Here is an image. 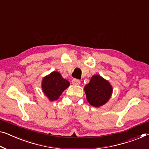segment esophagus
Here are the masks:
<instances>
[{"label": "esophagus", "mask_w": 149, "mask_h": 149, "mask_svg": "<svg viewBox=\"0 0 149 149\" xmlns=\"http://www.w3.org/2000/svg\"><path fill=\"white\" fill-rule=\"evenodd\" d=\"M72 84L74 85H79L80 84V81L77 79H72Z\"/></svg>", "instance_id": "1"}]
</instances>
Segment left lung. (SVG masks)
Here are the masks:
<instances>
[{"label": "left lung", "instance_id": "1", "mask_svg": "<svg viewBox=\"0 0 149 149\" xmlns=\"http://www.w3.org/2000/svg\"><path fill=\"white\" fill-rule=\"evenodd\" d=\"M84 90L89 104L95 107H100L107 102L112 92L109 82L98 75L92 77Z\"/></svg>", "mask_w": 149, "mask_h": 149}]
</instances>
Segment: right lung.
<instances>
[{"label": "right lung", "instance_id": "add662e5", "mask_svg": "<svg viewBox=\"0 0 149 149\" xmlns=\"http://www.w3.org/2000/svg\"><path fill=\"white\" fill-rule=\"evenodd\" d=\"M70 86V82L63 79L59 72H53L42 81V90L51 101L56 100L62 92Z\"/></svg>", "mask_w": 149, "mask_h": 149}]
</instances>
